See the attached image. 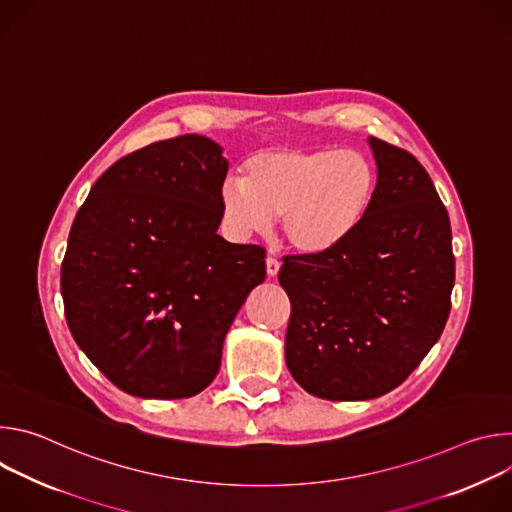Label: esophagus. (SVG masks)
<instances>
[{
	"label": "esophagus",
	"mask_w": 512,
	"mask_h": 512,
	"mask_svg": "<svg viewBox=\"0 0 512 512\" xmlns=\"http://www.w3.org/2000/svg\"><path fill=\"white\" fill-rule=\"evenodd\" d=\"M265 267H267V275L269 277H275L277 273H279V261L275 259V257H267V261H265Z\"/></svg>",
	"instance_id": "esophagus-1"
}]
</instances>
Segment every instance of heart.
I'll return each instance as SVG.
<instances>
[{
  "mask_svg": "<svg viewBox=\"0 0 512 512\" xmlns=\"http://www.w3.org/2000/svg\"><path fill=\"white\" fill-rule=\"evenodd\" d=\"M377 188V166L362 152L275 148L249 156L243 178H227L218 198L235 235L267 233L279 214L285 241L300 253L318 255L358 229Z\"/></svg>",
  "mask_w": 512,
  "mask_h": 512,
  "instance_id": "1",
  "label": "heart"
}]
</instances>
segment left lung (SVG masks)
Segmentation results:
<instances>
[{"mask_svg":"<svg viewBox=\"0 0 512 512\" xmlns=\"http://www.w3.org/2000/svg\"><path fill=\"white\" fill-rule=\"evenodd\" d=\"M379 188L358 229L318 255L283 257L291 302L285 364L310 395L364 401L399 387L442 336L454 253L448 210L425 168L369 137Z\"/></svg>","mask_w":512,"mask_h":512,"instance_id":"8db88e82","label":"left lung"}]
</instances>
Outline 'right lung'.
<instances>
[{
    "mask_svg": "<svg viewBox=\"0 0 512 512\" xmlns=\"http://www.w3.org/2000/svg\"><path fill=\"white\" fill-rule=\"evenodd\" d=\"M229 162L204 135L115 162L72 223L60 271L72 338L121 391L184 399L221 369L225 336L265 251L216 235Z\"/></svg>",
    "mask_w": 512,
    "mask_h": 512,
    "instance_id": "1",
    "label": "right lung"
}]
</instances>
